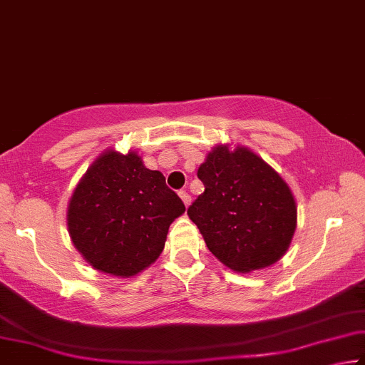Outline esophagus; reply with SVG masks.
I'll list each match as a JSON object with an SVG mask.
<instances>
[{"mask_svg": "<svg viewBox=\"0 0 365 365\" xmlns=\"http://www.w3.org/2000/svg\"><path fill=\"white\" fill-rule=\"evenodd\" d=\"M179 197L184 202V205H189L190 204V195L186 192V190H179Z\"/></svg>", "mask_w": 365, "mask_h": 365, "instance_id": "34e87169", "label": "esophagus"}]
</instances>
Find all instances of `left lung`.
Listing matches in <instances>:
<instances>
[{
	"mask_svg": "<svg viewBox=\"0 0 365 365\" xmlns=\"http://www.w3.org/2000/svg\"><path fill=\"white\" fill-rule=\"evenodd\" d=\"M204 192L187 215L218 261L238 272L277 262L297 227L287 182L253 151L217 145L199 166Z\"/></svg>",
	"mask_w": 365,
	"mask_h": 365,
	"instance_id": "8db88e82",
	"label": "left lung"
}]
</instances>
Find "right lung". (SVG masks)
Masks as SVG:
<instances>
[{"label": "right lung", "mask_w": 365, "mask_h": 365, "mask_svg": "<svg viewBox=\"0 0 365 365\" xmlns=\"http://www.w3.org/2000/svg\"><path fill=\"white\" fill-rule=\"evenodd\" d=\"M186 207L137 151H104L73 192L66 223L73 245L101 272L130 277L158 259L168 228Z\"/></svg>", "instance_id": "1"}]
</instances>
